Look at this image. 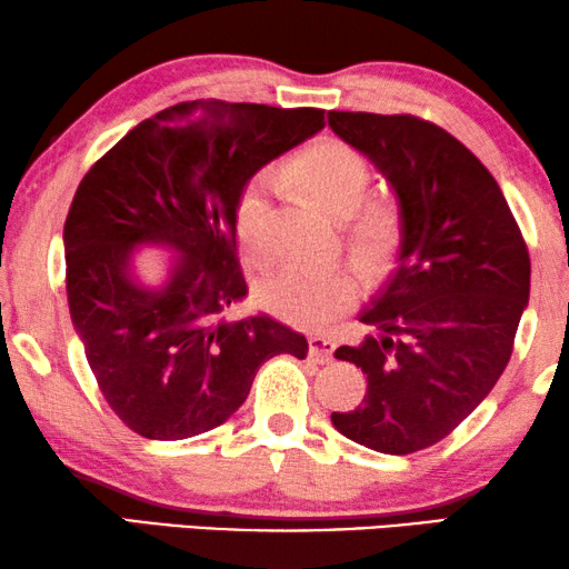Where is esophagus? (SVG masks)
<instances>
[{
	"label": "esophagus",
	"mask_w": 569,
	"mask_h": 569,
	"mask_svg": "<svg viewBox=\"0 0 569 569\" xmlns=\"http://www.w3.org/2000/svg\"><path fill=\"white\" fill-rule=\"evenodd\" d=\"M307 348H310V358L322 362V366H328L332 362V352H335V342L330 338H322V335H310V340H307Z\"/></svg>",
	"instance_id": "34e87169"
}]
</instances>
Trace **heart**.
<instances>
[{"instance_id": "obj_1", "label": "heart", "mask_w": 569, "mask_h": 569, "mask_svg": "<svg viewBox=\"0 0 569 569\" xmlns=\"http://www.w3.org/2000/svg\"><path fill=\"white\" fill-rule=\"evenodd\" d=\"M295 181L335 217H348V234L362 262L383 267L400 241V217L386 201H366L370 171L348 143L325 138L297 158ZM272 211L267 179H251L234 203V234L249 259L267 257V223ZM360 297V279L348 264L287 262L259 282V302L297 328H325Z\"/></svg>"}]
</instances>
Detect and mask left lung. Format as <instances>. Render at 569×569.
Returning <instances> with one entry per match:
<instances>
[{
  "mask_svg": "<svg viewBox=\"0 0 569 569\" xmlns=\"http://www.w3.org/2000/svg\"><path fill=\"white\" fill-rule=\"evenodd\" d=\"M400 207L398 267L335 350L368 376L362 406L332 413L342 436L406 456L446 439L495 388L529 300V251L495 176L443 128L416 116L330 110Z\"/></svg>",
  "mask_w": 569,
  "mask_h": 569,
  "instance_id": "8db88e82",
  "label": "left lung"
}]
</instances>
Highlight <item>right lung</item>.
<instances>
[{"label": "right lung", "mask_w": 569, "mask_h": 569, "mask_svg": "<svg viewBox=\"0 0 569 569\" xmlns=\"http://www.w3.org/2000/svg\"><path fill=\"white\" fill-rule=\"evenodd\" d=\"M325 128V110L191 100L138 123L92 163L64 219V282L100 393L130 431L179 441L221 426L259 366L307 356L305 335L267 315L229 320L247 297L234 203L264 163ZM174 251L148 291L129 257Z\"/></svg>", "instance_id": "right-lung-1"}]
</instances>
